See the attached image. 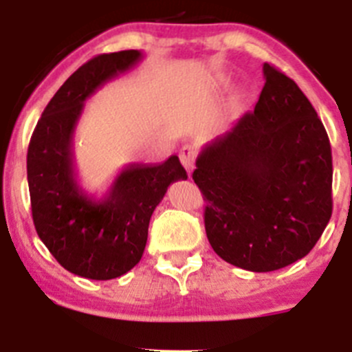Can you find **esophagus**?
Returning <instances> with one entry per match:
<instances>
[{
    "mask_svg": "<svg viewBox=\"0 0 352 352\" xmlns=\"http://www.w3.org/2000/svg\"><path fill=\"white\" fill-rule=\"evenodd\" d=\"M180 162H182V165L186 166V170L190 175V172L194 170V162H196V150H194V146L186 144V146L180 150Z\"/></svg>",
    "mask_w": 352,
    "mask_h": 352,
    "instance_id": "1",
    "label": "esophagus"
}]
</instances>
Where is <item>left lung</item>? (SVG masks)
I'll return each mask as SVG.
<instances>
[{"label": "left lung", "instance_id": "1", "mask_svg": "<svg viewBox=\"0 0 352 352\" xmlns=\"http://www.w3.org/2000/svg\"><path fill=\"white\" fill-rule=\"evenodd\" d=\"M262 71L255 109L202 148L192 173L212 250L252 272L303 258L332 216L324 124L291 78L267 63Z\"/></svg>", "mask_w": 352, "mask_h": 352}]
</instances>
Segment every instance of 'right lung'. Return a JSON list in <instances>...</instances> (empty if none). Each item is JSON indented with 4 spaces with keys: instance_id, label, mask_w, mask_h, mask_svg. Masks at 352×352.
<instances>
[{
    "instance_id": "right-lung-1",
    "label": "right lung",
    "mask_w": 352,
    "mask_h": 352,
    "mask_svg": "<svg viewBox=\"0 0 352 352\" xmlns=\"http://www.w3.org/2000/svg\"><path fill=\"white\" fill-rule=\"evenodd\" d=\"M143 59L141 51L100 54L56 91L32 134L27 179L38 239L73 274L97 281L129 272L143 257L151 214L187 173L177 155L158 165H127L102 197L81 189L73 140L85 100Z\"/></svg>"
}]
</instances>
